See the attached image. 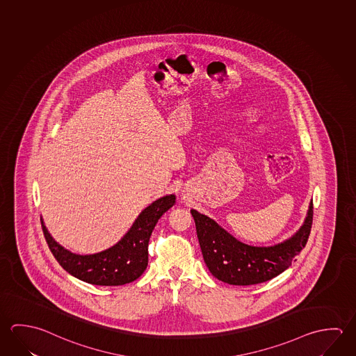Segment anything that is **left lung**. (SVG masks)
I'll use <instances>...</instances> for the list:
<instances>
[{"label":"left lung","instance_id":"left-lung-1","mask_svg":"<svg viewBox=\"0 0 356 356\" xmlns=\"http://www.w3.org/2000/svg\"><path fill=\"white\" fill-rule=\"evenodd\" d=\"M206 266L216 279L230 285H255L284 273L305 248L312 225V200L305 220L293 236L270 246L241 243L220 225L191 210Z\"/></svg>","mask_w":356,"mask_h":356}]
</instances>
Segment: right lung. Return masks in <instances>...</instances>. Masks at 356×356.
Wrapping results in <instances>:
<instances>
[{
	"label": "right lung",
	"mask_w": 356,
	"mask_h": 356,
	"mask_svg": "<svg viewBox=\"0 0 356 356\" xmlns=\"http://www.w3.org/2000/svg\"><path fill=\"white\" fill-rule=\"evenodd\" d=\"M175 195H166L140 212L130 230L111 248L88 255L65 249L55 241L41 218L51 252L69 274L92 285L120 286L138 279L149 262V240L159 218L175 205Z\"/></svg>",
	"instance_id": "right-lung-1"
}]
</instances>
